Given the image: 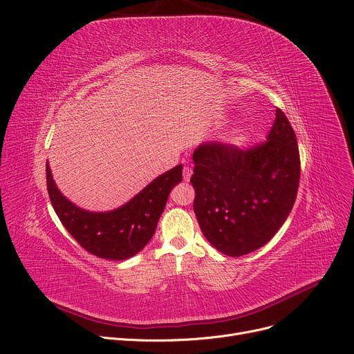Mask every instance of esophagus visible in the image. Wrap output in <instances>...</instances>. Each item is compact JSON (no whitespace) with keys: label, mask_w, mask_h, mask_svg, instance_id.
Wrapping results in <instances>:
<instances>
[{"label":"esophagus","mask_w":354,"mask_h":354,"mask_svg":"<svg viewBox=\"0 0 354 354\" xmlns=\"http://www.w3.org/2000/svg\"><path fill=\"white\" fill-rule=\"evenodd\" d=\"M192 169L189 167V165H184V169H183V178H184V181H190V177H192Z\"/></svg>","instance_id":"obj_1"}]
</instances>
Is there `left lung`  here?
<instances>
[{"label":"left lung","mask_w":354,"mask_h":354,"mask_svg":"<svg viewBox=\"0 0 354 354\" xmlns=\"http://www.w3.org/2000/svg\"><path fill=\"white\" fill-rule=\"evenodd\" d=\"M193 161V209L213 247L240 257L273 239L293 209L300 181L297 138L280 109L266 141L244 150L204 142Z\"/></svg>","instance_id":"8db88e82"}]
</instances>
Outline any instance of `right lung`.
<instances>
[{
  "mask_svg": "<svg viewBox=\"0 0 354 354\" xmlns=\"http://www.w3.org/2000/svg\"><path fill=\"white\" fill-rule=\"evenodd\" d=\"M46 170L48 196L62 225L88 253L107 260H126L142 250L156 232L170 192L183 177V165L178 164L118 209L93 213L61 194L48 162Z\"/></svg>",
  "mask_w": 354,
  "mask_h": 354,
  "instance_id": "add662e5",
  "label": "right lung"
}]
</instances>
